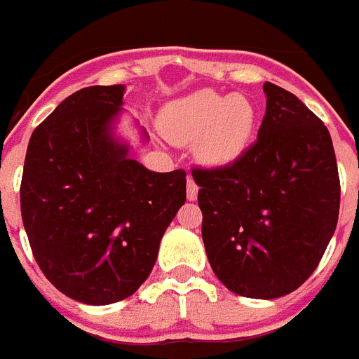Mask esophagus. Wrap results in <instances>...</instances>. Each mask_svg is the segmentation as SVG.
Returning <instances> with one entry per match:
<instances>
[{"label":"esophagus","mask_w":359,"mask_h":359,"mask_svg":"<svg viewBox=\"0 0 359 359\" xmlns=\"http://www.w3.org/2000/svg\"><path fill=\"white\" fill-rule=\"evenodd\" d=\"M198 190L199 187L196 185L194 180L189 177V182H187V199H189V201H196V199H198Z\"/></svg>","instance_id":"obj_1"}]
</instances>
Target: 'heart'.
Instances as JSON below:
<instances>
[{
    "label": "heart",
    "instance_id": "heart-1",
    "mask_svg": "<svg viewBox=\"0 0 359 359\" xmlns=\"http://www.w3.org/2000/svg\"><path fill=\"white\" fill-rule=\"evenodd\" d=\"M257 109L243 95L198 90L170 100L161 109L158 126L167 140L196 144V156L212 169L236 163L250 147Z\"/></svg>",
    "mask_w": 359,
    "mask_h": 359
}]
</instances>
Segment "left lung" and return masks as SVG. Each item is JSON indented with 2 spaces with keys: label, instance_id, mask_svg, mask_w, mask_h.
I'll use <instances>...</instances> for the list:
<instances>
[{
  "label": "left lung",
  "instance_id": "obj_1",
  "mask_svg": "<svg viewBox=\"0 0 359 359\" xmlns=\"http://www.w3.org/2000/svg\"><path fill=\"white\" fill-rule=\"evenodd\" d=\"M257 142L224 169L192 170L215 277L248 298L284 297L315 271L336 230L340 177L331 135L293 93L264 82Z\"/></svg>",
  "mask_w": 359,
  "mask_h": 359
}]
</instances>
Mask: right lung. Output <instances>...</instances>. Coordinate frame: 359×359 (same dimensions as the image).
<instances>
[{
  "mask_svg": "<svg viewBox=\"0 0 359 359\" xmlns=\"http://www.w3.org/2000/svg\"><path fill=\"white\" fill-rule=\"evenodd\" d=\"M123 91L90 86L65 98L32 133L21 180V215L41 271L90 306L123 300L147 280L187 199L185 170L152 172L115 136Z\"/></svg>",
  "mask_w": 359,
  "mask_h": 359,
  "instance_id": "obj_1",
  "label": "right lung"
}]
</instances>
